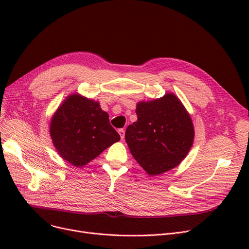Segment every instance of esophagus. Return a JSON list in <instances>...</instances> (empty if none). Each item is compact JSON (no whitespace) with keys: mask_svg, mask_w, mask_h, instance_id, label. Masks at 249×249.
<instances>
[{"mask_svg":"<svg viewBox=\"0 0 249 249\" xmlns=\"http://www.w3.org/2000/svg\"><path fill=\"white\" fill-rule=\"evenodd\" d=\"M118 133H119L121 139L123 140L124 137H125V131H124V129H119V130H118Z\"/></svg>","mask_w":249,"mask_h":249,"instance_id":"34e87169","label":"esophagus"}]
</instances>
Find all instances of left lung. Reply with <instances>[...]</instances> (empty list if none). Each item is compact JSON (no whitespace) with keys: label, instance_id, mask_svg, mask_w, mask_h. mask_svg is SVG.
<instances>
[{"label":"left lung","instance_id":"1","mask_svg":"<svg viewBox=\"0 0 249 249\" xmlns=\"http://www.w3.org/2000/svg\"><path fill=\"white\" fill-rule=\"evenodd\" d=\"M137 121L129 125L125 139L135 160L149 176L178 166L193 146L195 128L191 115L171 91L136 104Z\"/></svg>","mask_w":249,"mask_h":249}]
</instances>
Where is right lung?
<instances>
[{
  "label": "right lung",
  "mask_w": 249,
  "mask_h": 249,
  "mask_svg": "<svg viewBox=\"0 0 249 249\" xmlns=\"http://www.w3.org/2000/svg\"><path fill=\"white\" fill-rule=\"evenodd\" d=\"M49 133L60 158L75 167L88 164L120 140L100 102L78 93L59 105L50 119Z\"/></svg>",
  "instance_id": "obj_1"
}]
</instances>
